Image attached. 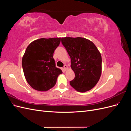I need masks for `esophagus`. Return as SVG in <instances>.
Returning a JSON list of instances; mask_svg holds the SVG:
<instances>
[{
	"instance_id": "1",
	"label": "esophagus",
	"mask_w": 131,
	"mask_h": 131,
	"mask_svg": "<svg viewBox=\"0 0 131 131\" xmlns=\"http://www.w3.org/2000/svg\"><path fill=\"white\" fill-rule=\"evenodd\" d=\"M67 69H68V66H67V65H64V70H67Z\"/></svg>"
}]
</instances>
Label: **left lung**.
I'll list each match as a JSON object with an SVG mask.
<instances>
[{"mask_svg": "<svg viewBox=\"0 0 131 131\" xmlns=\"http://www.w3.org/2000/svg\"><path fill=\"white\" fill-rule=\"evenodd\" d=\"M71 59L75 78L70 81L73 88L85 92L96 85L102 73V56L97 47L84 38L65 37L61 39Z\"/></svg>", "mask_w": 131, "mask_h": 131, "instance_id": "1", "label": "left lung"}]
</instances>
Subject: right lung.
<instances>
[{"label": "right lung", "mask_w": 131, "mask_h": 131, "mask_svg": "<svg viewBox=\"0 0 131 131\" xmlns=\"http://www.w3.org/2000/svg\"><path fill=\"white\" fill-rule=\"evenodd\" d=\"M61 38H41L27 46L22 65L27 82L35 90L47 91L55 85L62 71L56 67L53 58Z\"/></svg>", "instance_id": "1"}]
</instances>
